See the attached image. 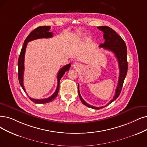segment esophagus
<instances>
[{"instance_id": "obj_1", "label": "esophagus", "mask_w": 147, "mask_h": 147, "mask_svg": "<svg viewBox=\"0 0 147 147\" xmlns=\"http://www.w3.org/2000/svg\"><path fill=\"white\" fill-rule=\"evenodd\" d=\"M81 66H82L81 65V64L79 63H75L73 64V67L74 69H78L81 68Z\"/></svg>"}]
</instances>
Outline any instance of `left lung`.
<instances>
[{
	"label": "left lung",
	"instance_id": "8db88e82",
	"mask_svg": "<svg viewBox=\"0 0 147 147\" xmlns=\"http://www.w3.org/2000/svg\"><path fill=\"white\" fill-rule=\"evenodd\" d=\"M97 28L99 30L102 31L104 32V38L105 40V42L104 43H101V45H99V46L101 47V48H104L105 49L109 50L113 52L116 56L117 60L118 61L119 67V76L118 79V85H117L115 94L113 99H111V100L108 103V104H107L105 106H102L100 107H94L93 105H90V104H87L84 99L82 98L80 93L79 84L78 85V95L82 103L88 107L96 110H99L107 106L108 105L113 102L115 99L119 96L123 84H124L125 78L127 75L128 70V63L127 59V46L123 39L113 30V29H111L109 26H98Z\"/></svg>",
	"mask_w": 147,
	"mask_h": 147
}]
</instances>
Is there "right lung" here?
I'll return each instance as SVG.
<instances>
[{
    "instance_id": "add662e5",
    "label": "right lung",
    "mask_w": 147,
    "mask_h": 147,
    "mask_svg": "<svg viewBox=\"0 0 147 147\" xmlns=\"http://www.w3.org/2000/svg\"><path fill=\"white\" fill-rule=\"evenodd\" d=\"M51 29L50 26H39L35 29L28 35V36L25 39L24 43H23V46L21 49L20 54L19 57V60H18V78L19 83L22 87L23 90L26 93V92L25 90V89L24 87V85H23V74H24V60H25V51L26 48V46L28 42H31L32 40H36L38 38H51L53 37V34L52 32H50L49 30ZM70 67V64H68L67 65L64 66L63 67L58 73L57 75V81H58V84L57 87L55 92L54 93L53 95H52L51 96H49L48 98H45V99H34L31 98V97H29V98L31 99V100L37 104H45V103H48L54 100L55 98L58 95V91H59V88H60V81L61 78H62L64 74H65L66 71H68Z\"/></svg>"
}]
</instances>
